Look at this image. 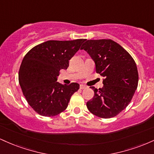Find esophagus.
<instances>
[{
  "mask_svg": "<svg viewBox=\"0 0 154 154\" xmlns=\"http://www.w3.org/2000/svg\"><path fill=\"white\" fill-rule=\"evenodd\" d=\"M87 88V86H85V85H80V89H85Z\"/></svg>",
  "mask_w": 154,
  "mask_h": 154,
  "instance_id": "obj_1",
  "label": "esophagus"
}]
</instances>
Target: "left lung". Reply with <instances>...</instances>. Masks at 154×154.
Wrapping results in <instances>:
<instances>
[{
    "instance_id": "1",
    "label": "left lung",
    "mask_w": 154,
    "mask_h": 154,
    "mask_svg": "<svg viewBox=\"0 0 154 154\" xmlns=\"http://www.w3.org/2000/svg\"><path fill=\"white\" fill-rule=\"evenodd\" d=\"M95 64V72L104 77L103 86L94 91L87 102L93 114L104 119L119 114L131 101L138 84L136 63L125 49L110 39L88 40L82 45Z\"/></svg>"
}]
</instances>
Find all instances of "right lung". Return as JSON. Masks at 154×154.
<instances>
[{
	"instance_id": "right-lung-1",
	"label": "right lung",
	"mask_w": 154,
	"mask_h": 154,
	"mask_svg": "<svg viewBox=\"0 0 154 154\" xmlns=\"http://www.w3.org/2000/svg\"><path fill=\"white\" fill-rule=\"evenodd\" d=\"M85 40H48L32 48L24 57L19 82L27 103L40 115L59 114L79 90L78 83L60 84L57 77L60 70L68 68L69 61Z\"/></svg>"
}]
</instances>
